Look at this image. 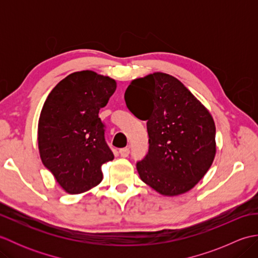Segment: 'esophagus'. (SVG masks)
I'll return each instance as SVG.
<instances>
[{"mask_svg": "<svg viewBox=\"0 0 258 258\" xmlns=\"http://www.w3.org/2000/svg\"><path fill=\"white\" fill-rule=\"evenodd\" d=\"M130 154V150L128 149H120L119 150V155L122 157H127Z\"/></svg>", "mask_w": 258, "mask_h": 258, "instance_id": "1", "label": "esophagus"}]
</instances>
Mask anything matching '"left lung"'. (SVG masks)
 <instances>
[{
  "label": "left lung",
  "mask_w": 258,
  "mask_h": 258,
  "mask_svg": "<svg viewBox=\"0 0 258 258\" xmlns=\"http://www.w3.org/2000/svg\"><path fill=\"white\" fill-rule=\"evenodd\" d=\"M126 106L147 120L149 153L136 164L141 179L164 196L190 190L216 154L215 123L208 109L174 76L155 72L131 82ZM143 105L142 113L133 109Z\"/></svg>",
  "instance_id": "8db88e82"
}]
</instances>
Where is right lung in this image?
Returning a JSON list of instances; mask_svg holds the SVG:
<instances>
[{
  "mask_svg": "<svg viewBox=\"0 0 258 258\" xmlns=\"http://www.w3.org/2000/svg\"><path fill=\"white\" fill-rule=\"evenodd\" d=\"M116 90V82L94 71L74 72L48 94L38 118L37 143L42 163L69 194L100 184L102 165L114 155L98 117Z\"/></svg>",
  "mask_w": 258,
  "mask_h": 258,
  "instance_id": "1",
  "label": "right lung"
}]
</instances>
